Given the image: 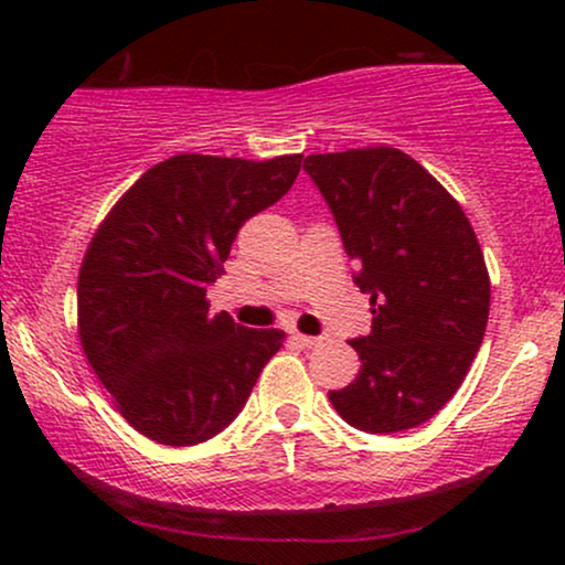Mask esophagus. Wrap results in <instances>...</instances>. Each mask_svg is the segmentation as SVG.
<instances>
[{"label": "esophagus", "instance_id": "34e87169", "mask_svg": "<svg viewBox=\"0 0 565 565\" xmlns=\"http://www.w3.org/2000/svg\"><path fill=\"white\" fill-rule=\"evenodd\" d=\"M291 340L300 342L302 348H316V345H321L323 337H310V334H300V332H295V334H291Z\"/></svg>", "mask_w": 565, "mask_h": 565}]
</instances>
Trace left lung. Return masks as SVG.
<instances>
[{
    "label": "left lung",
    "instance_id": "left-lung-1",
    "mask_svg": "<svg viewBox=\"0 0 565 565\" xmlns=\"http://www.w3.org/2000/svg\"><path fill=\"white\" fill-rule=\"evenodd\" d=\"M302 167L372 302V332L350 340L361 372L329 401L366 433L423 425L459 391L483 342L491 281L476 231L459 201L398 148L313 153Z\"/></svg>",
    "mask_w": 565,
    "mask_h": 565
}]
</instances>
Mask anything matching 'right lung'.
<instances>
[{
  "mask_svg": "<svg viewBox=\"0 0 565 565\" xmlns=\"http://www.w3.org/2000/svg\"><path fill=\"white\" fill-rule=\"evenodd\" d=\"M302 153L268 161L180 153L142 172L95 231L76 310L89 366L135 430L196 446L242 412L281 329L212 313L242 225L295 183Z\"/></svg>",
  "mask_w": 565,
  "mask_h": 565,
  "instance_id": "1",
  "label": "right lung"
}]
</instances>
